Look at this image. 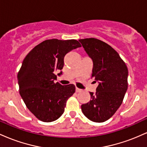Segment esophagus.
<instances>
[{
	"mask_svg": "<svg viewBox=\"0 0 147 147\" xmlns=\"http://www.w3.org/2000/svg\"><path fill=\"white\" fill-rule=\"evenodd\" d=\"M76 92H82V89H79V88H76Z\"/></svg>",
	"mask_w": 147,
	"mask_h": 147,
	"instance_id": "esophagus-1",
	"label": "esophagus"
}]
</instances>
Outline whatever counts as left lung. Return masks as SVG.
<instances>
[{
  "mask_svg": "<svg viewBox=\"0 0 147 147\" xmlns=\"http://www.w3.org/2000/svg\"><path fill=\"white\" fill-rule=\"evenodd\" d=\"M93 62L92 77L99 82L91 99L82 104V111L88 119L104 122L121 106L128 88V68L119 54L105 42L95 38L79 39Z\"/></svg>",
  "mask_w": 147,
  "mask_h": 147,
  "instance_id": "1",
  "label": "left lung"
}]
</instances>
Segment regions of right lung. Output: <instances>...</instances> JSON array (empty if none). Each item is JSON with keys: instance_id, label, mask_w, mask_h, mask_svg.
Returning <instances> with one entry per match:
<instances>
[{"instance_id": "1", "label": "right lung", "mask_w": 147, "mask_h": 147, "mask_svg": "<svg viewBox=\"0 0 147 147\" xmlns=\"http://www.w3.org/2000/svg\"><path fill=\"white\" fill-rule=\"evenodd\" d=\"M81 46L75 39L45 40L23 60L17 75L20 95L30 112L42 122H53L59 118L67 100L75 93L73 84L55 83V73L63 68L65 55ZM61 74V71L58 75Z\"/></svg>"}]
</instances>
